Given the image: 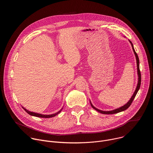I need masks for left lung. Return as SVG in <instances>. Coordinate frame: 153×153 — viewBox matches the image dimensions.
<instances>
[{
	"mask_svg": "<svg viewBox=\"0 0 153 153\" xmlns=\"http://www.w3.org/2000/svg\"><path fill=\"white\" fill-rule=\"evenodd\" d=\"M129 42L131 43V46H132V48H133V51L135 54V56H136V60H137V74H138V83H137V87H136V89L133 95V96L131 97V98L130 99V100L127 102L126 104H125V105L119 108H117L116 109V110H114L113 111H102V110H99V109L95 108L91 103V102H90V103H91V106L93 107V108H94L95 110H96L97 111L102 113V114H116V113H120L121 111H123L124 110H126V109H128L130 105H131L134 99L135 98L139 88H140V84H141V74H140V68H139V57H138V56H137V54L136 53L135 50H134V47H133V45L132 42H131L130 40H129Z\"/></svg>",
	"mask_w": 153,
	"mask_h": 153,
	"instance_id": "1",
	"label": "left lung"
}]
</instances>
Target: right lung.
I'll return each mask as SVG.
<instances>
[{
    "mask_svg": "<svg viewBox=\"0 0 153 153\" xmlns=\"http://www.w3.org/2000/svg\"><path fill=\"white\" fill-rule=\"evenodd\" d=\"M23 108H24V110L28 113V114H29L30 115H31V116H36V117H42V118H50V117H54V116H56L57 114H58L61 111H62V108L61 109V110L59 111H58V112H57L56 113H55V114H50V115H44V114H39V113H33V112H31V111H28V110H27V109H25V108H24V107H22Z\"/></svg>",
    "mask_w": 153,
    "mask_h": 153,
    "instance_id": "right-lung-1",
    "label": "right lung"
}]
</instances>
